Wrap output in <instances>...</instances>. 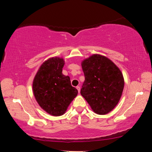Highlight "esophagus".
<instances>
[{
	"instance_id": "1",
	"label": "esophagus",
	"mask_w": 152,
	"mask_h": 152,
	"mask_svg": "<svg viewBox=\"0 0 152 152\" xmlns=\"http://www.w3.org/2000/svg\"><path fill=\"white\" fill-rule=\"evenodd\" d=\"M76 89L77 90H78V92H80V86H76Z\"/></svg>"
}]
</instances>
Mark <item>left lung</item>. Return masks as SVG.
<instances>
[{
    "instance_id": "8db88e82",
    "label": "left lung",
    "mask_w": 152,
    "mask_h": 152,
    "mask_svg": "<svg viewBox=\"0 0 152 152\" xmlns=\"http://www.w3.org/2000/svg\"><path fill=\"white\" fill-rule=\"evenodd\" d=\"M85 80L80 93L93 111L105 115L116 107L124 88L119 68L105 56L94 54L82 62Z\"/></svg>"
}]
</instances>
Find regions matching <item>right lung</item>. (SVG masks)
Returning a JSON list of instances; mask_svg holds the SVG:
<instances>
[{
  "mask_svg": "<svg viewBox=\"0 0 152 152\" xmlns=\"http://www.w3.org/2000/svg\"><path fill=\"white\" fill-rule=\"evenodd\" d=\"M64 65L62 58H50L40 66L33 82L36 101L53 116L62 115L78 94L77 89L71 85L70 77L62 74Z\"/></svg>",
  "mask_w": 152,
  "mask_h": 152,
  "instance_id": "1",
  "label": "right lung"
}]
</instances>
